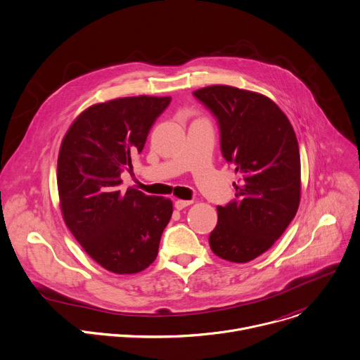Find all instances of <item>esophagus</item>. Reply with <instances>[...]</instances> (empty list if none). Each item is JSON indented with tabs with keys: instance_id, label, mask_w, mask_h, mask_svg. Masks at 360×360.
I'll list each match as a JSON object with an SVG mask.
<instances>
[{
	"instance_id": "obj_1",
	"label": "esophagus",
	"mask_w": 360,
	"mask_h": 360,
	"mask_svg": "<svg viewBox=\"0 0 360 360\" xmlns=\"http://www.w3.org/2000/svg\"><path fill=\"white\" fill-rule=\"evenodd\" d=\"M191 203H192V200H182V199H178V200H175L174 205H175V208H176L178 211H181V210L189 207Z\"/></svg>"
}]
</instances>
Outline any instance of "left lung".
Segmentation results:
<instances>
[{
	"label": "left lung",
	"instance_id": "left-lung-1",
	"mask_svg": "<svg viewBox=\"0 0 360 360\" xmlns=\"http://www.w3.org/2000/svg\"><path fill=\"white\" fill-rule=\"evenodd\" d=\"M218 120L224 158L240 175L236 199L218 207L210 246L219 258L245 264L266 252L296 215L300 155L295 131L268 96L229 85L193 91Z\"/></svg>",
	"mask_w": 360,
	"mask_h": 360
}]
</instances>
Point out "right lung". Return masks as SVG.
Instances as JSON below:
<instances>
[{
  "mask_svg": "<svg viewBox=\"0 0 360 360\" xmlns=\"http://www.w3.org/2000/svg\"><path fill=\"white\" fill-rule=\"evenodd\" d=\"M171 96H127L81 112L58 155L57 184L64 221L91 258L110 272L138 274L158 255L172 202L135 188L121 191V174L143 149Z\"/></svg>",
  "mask_w": 360,
  "mask_h": 360,
  "instance_id": "right-lung-1",
  "label": "right lung"
}]
</instances>
